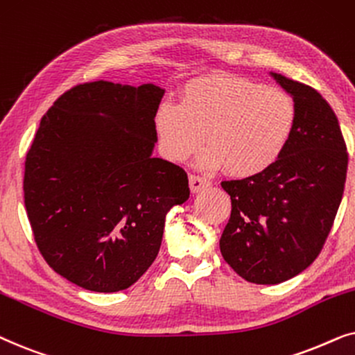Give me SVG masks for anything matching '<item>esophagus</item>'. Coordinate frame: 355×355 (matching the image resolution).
Returning a JSON list of instances; mask_svg holds the SVG:
<instances>
[{"instance_id": "34e87169", "label": "esophagus", "mask_w": 355, "mask_h": 355, "mask_svg": "<svg viewBox=\"0 0 355 355\" xmlns=\"http://www.w3.org/2000/svg\"><path fill=\"white\" fill-rule=\"evenodd\" d=\"M207 187H211V182L207 178L201 177V175H190V188L193 193L205 190Z\"/></svg>"}]
</instances>
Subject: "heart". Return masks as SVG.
Masks as SVG:
<instances>
[{
  "label": "heart",
  "instance_id": "1",
  "mask_svg": "<svg viewBox=\"0 0 355 355\" xmlns=\"http://www.w3.org/2000/svg\"><path fill=\"white\" fill-rule=\"evenodd\" d=\"M289 94L239 76H206L183 87L180 103L164 102L154 125L165 157L185 162L209 144L200 162L225 167L234 177H253L281 157L295 128Z\"/></svg>",
  "mask_w": 355,
  "mask_h": 355
}]
</instances>
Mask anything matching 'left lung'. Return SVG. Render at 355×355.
I'll return each instance as SVG.
<instances>
[{
	"mask_svg": "<svg viewBox=\"0 0 355 355\" xmlns=\"http://www.w3.org/2000/svg\"><path fill=\"white\" fill-rule=\"evenodd\" d=\"M271 76L295 103L289 144L264 172L220 183L232 201L220 253L254 284H279L315 261L341 205L347 173L346 143L329 103L310 86Z\"/></svg>",
	"mask_w": 355,
	"mask_h": 355,
	"instance_id": "8db88e82",
	"label": "left lung"
}]
</instances>
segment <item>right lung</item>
I'll return each mask as SVG.
<instances>
[{"label": "right lung", "instance_id": "1", "mask_svg": "<svg viewBox=\"0 0 355 355\" xmlns=\"http://www.w3.org/2000/svg\"><path fill=\"white\" fill-rule=\"evenodd\" d=\"M164 92L86 83L42 116L24 202L42 257L83 289L133 286L157 257L167 212L190 198L185 170L153 157Z\"/></svg>", "mask_w": 355, "mask_h": 355}]
</instances>
